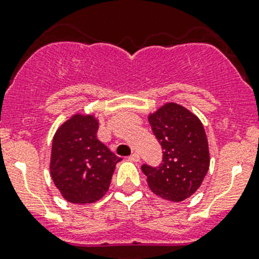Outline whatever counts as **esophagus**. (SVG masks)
<instances>
[{"label":"esophagus","mask_w":259,"mask_h":259,"mask_svg":"<svg viewBox=\"0 0 259 259\" xmlns=\"http://www.w3.org/2000/svg\"><path fill=\"white\" fill-rule=\"evenodd\" d=\"M129 159H130V160H132V161H135V163H137V161H140L139 154H137V153L132 154V155L129 156Z\"/></svg>","instance_id":"1"}]
</instances>
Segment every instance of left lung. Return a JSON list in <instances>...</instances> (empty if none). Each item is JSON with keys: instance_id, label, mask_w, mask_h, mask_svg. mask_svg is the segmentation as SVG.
<instances>
[{"instance_id": "obj_1", "label": "left lung", "mask_w": 259, "mask_h": 259, "mask_svg": "<svg viewBox=\"0 0 259 259\" xmlns=\"http://www.w3.org/2000/svg\"><path fill=\"white\" fill-rule=\"evenodd\" d=\"M163 149L160 165L142 166L149 188L160 198L182 202L197 192L209 169V149L202 121L176 103L149 115Z\"/></svg>"}]
</instances>
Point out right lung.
<instances>
[{
	"label": "right lung",
	"instance_id": "add662e5",
	"mask_svg": "<svg viewBox=\"0 0 259 259\" xmlns=\"http://www.w3.org/2000/svg\"><path fill=\"white\" fill-rule=\"evenodd\" d=\"M98 129L94 115L76 114L55 134L50 173L67 202L86 204L103 198L121 160L96 138Z\"/></svg>",
	"mask_w": 259,
	"mask_h": 259
}]
</instances>
